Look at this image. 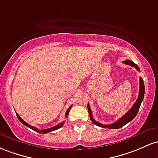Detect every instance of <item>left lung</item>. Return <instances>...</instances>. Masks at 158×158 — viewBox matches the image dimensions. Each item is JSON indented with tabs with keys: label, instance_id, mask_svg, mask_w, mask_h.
Instances as JSON below:
<instances>
[{
	"label": "left lung",
	"instance_id": "obj_1",
	"mask_svg": "<svg viewBox=\"0 0 158 158\" xmlns=\"http://www.w3.org/2000/svg\"><path fill=\"white\" fill-rule=\"evenodd\" d=\"M125 64L131 65V66L134 67L137 71H139V68L138 67V65L135 64L134 62H132L131 60H127L123 62ZM144 94H145V85L144 82H143V80L142 77H139V95H138V98L136 99V102L134 103V105L132 106V107L123 116H122L119 119H118L117 121L115 122L114 123L110 124V125H104V124L99 123V122H96L95 119H94L93 117V114H92L91 108L89 107V104H87V109L89 111V118L91 119V121L94 123V125H98V126L101 127H107V128L110 129H118L120 128V127H123L124 125H125L126 124L130 122L131 120L134 119L135 118V116L137 114L138 111H139V107H140L141 103L143 102V98H144Z\"/></svg>",
	"mask_w": 158,
	"mask_h": 158
}]
</instances>
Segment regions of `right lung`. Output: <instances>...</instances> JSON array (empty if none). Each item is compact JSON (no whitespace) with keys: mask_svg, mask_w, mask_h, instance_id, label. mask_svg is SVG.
Returning a JSON list of instances; mask_svg holds the SVG:
<instances>
[{"mask_svg":"<svg viewBox=\"0 0 158 158\" xmlns=\"http://www.w3.org/2000/svg\"><path fill=\"white\" fill-rule=\"evenodd\" d=\"M72 105H71L70 107L68 108V110H66V112H65V116H66V117H67V116H68L69 113V111H70V110H71V108H72ZM16 116H17L18 118H19V121L22 122L23 125H25V126H27V127H30V128L32 129V130L35 131H36L37 133H40V134H47V133H49V132H51V131H53L57 130V129H59V128H60V127H63V125H64V123H65V122H61V123L58 124V125H55V126H54V127H50V128L43 129V130H40V129L36 128V127H35L31 126V125H29V124L27 123L26 122H24V120H23L22 118H21L20 116H19V114H18L17 113H16Z\"/></svg>","mask_w":158,"mask_h":158,"instance_id":"add662e5","label":"right lung"}]
</instances>
